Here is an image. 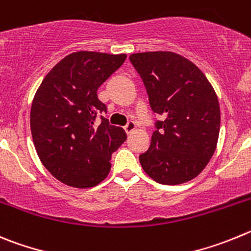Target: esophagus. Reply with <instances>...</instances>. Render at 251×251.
<instances>
[{
  "instance_id": "34e87169",
  "label": "esophagus",
  "mask_w": 251,
  "mask_h": 251,
  "mask_svg": "<svg viewBox=\"0 0 251 251\" xmlns=\"http://www.w3.org/2000/svg\"><path fill=\"white\" fill-rule=\"evenodd\" d=\"M124 128H125L126 134H131V132L136 128V123H134V121H128Z\"/></svg>"
}]
</instances>
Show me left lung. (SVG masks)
Instances as JSON below:
<instances>
[{
    "label": "left lung",
    "instance_id": "8db88e82",
    "mask_svg": "<svg viewBox=\"0 0 251 251\" xmlns=\"http://www.w3.org/2000/svg\"><path fill=\"white\" fill-rule=\"evenodd\" d=\"M130 61L149 95L156 121L150 148L139 156L142 169L159 184L193 180L215 152L220 131V106L201 70L170 52L132 53Z\"/></svg>",
    "mask_w": 251,
    "mask_h": 251
}]
</instances>
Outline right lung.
<instances>
[{
  "instance_id": "1",
  "label": "right lung",
  "mask_w": 251,
  "mask_h": 251,
  "mask_svg": "<svg viewBox=\"0 0 251 251\" xmlns=\"http://www.w3.org/2000/svg\"><path fill=\"white\" fill-rule=\"evenodd\" d=\"M125 60V53H70L47 74L33 98L30 124L37 155L69 186L100 184L110 173L112 152L126 140L124 128L101 116L106 106L98 99L99 87Z\"/></svg>"
}]
</instances>
